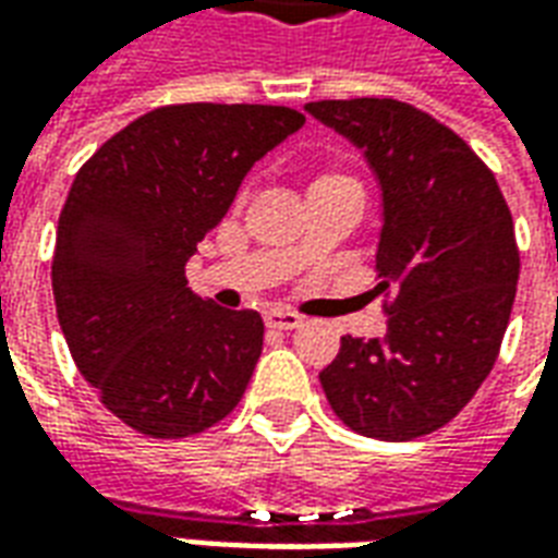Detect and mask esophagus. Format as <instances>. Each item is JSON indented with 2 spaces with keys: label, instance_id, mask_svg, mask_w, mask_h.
Returning <instances> with one entry per match:
<instances>
[{
  "label": "esophagus",
  "instance_id": "obj_1",
  "mask_svg": "<svg viewBox=\"0 0 558 558\" xmlns=\"http://www.w3.org/2000/svg\"><path fill=\"white\" fill-rule=\"evenodd\" d=\"M302 323V316L290 314V311H266V326L275 328V331H292V328H299Z\"/></svg>",
  "mask_w": 558,
  "mask_h": 558
}]
</instances>
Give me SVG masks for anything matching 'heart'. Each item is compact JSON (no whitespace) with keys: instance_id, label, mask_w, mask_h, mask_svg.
Instances as JSON below:
<instances>
[{"instance_id":"heart-1","label":"heart","mask_w":558,"mask_h":558,"mask_svg":"<svg viewBox=\"0 0 558 558\" xmlns=\"http://www.w3.org/2000/svg\"><path fill=\"white\" fill-rule=\"evenodd\" d=\"M328 179H340L338 172H326V175H319V179H316L314 184H319V182H328Z\"/></svg>"}]
</instances>
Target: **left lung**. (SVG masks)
Returning <instances> with one entry per match:
<instances>
[{"instance_id":"obj_1","label":"left lung","mask_w":558,"mask_h":558,"mask_svg":"<svg viewBox=\"0 0 558 558\" xmlns=\"http://www.w3.org/2000/svg\"><path fill=\"white\" fill-rule=\"evenodd\" d=\"M304 110L362 148L386 208L374 290L386 338H340L319 383L350 430L418 439L454 418L499 359L520 278L511 208L466 140L412 104L350 98Z\"/></svg>"}]
</instances>
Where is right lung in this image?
Masks as SVG:
<instances>
[{"label": "right lung", "instance_id": "add662e5", "mask_svg": "<svg viewBox=\"0 0 558 558\" xmlns=\"http://www.w3.org/2000/svg\"><path fill=\"white\" fill-rule=\"evenodd\" d=\"M302 125L292 107L170 104L80 167L56 230V316L77 371L128 427L184 439L239 407L263 316L196 299L184 263L247 170Z\"/></svg>", "mask_w": 558, "mask_h": 558}]
</instances>
